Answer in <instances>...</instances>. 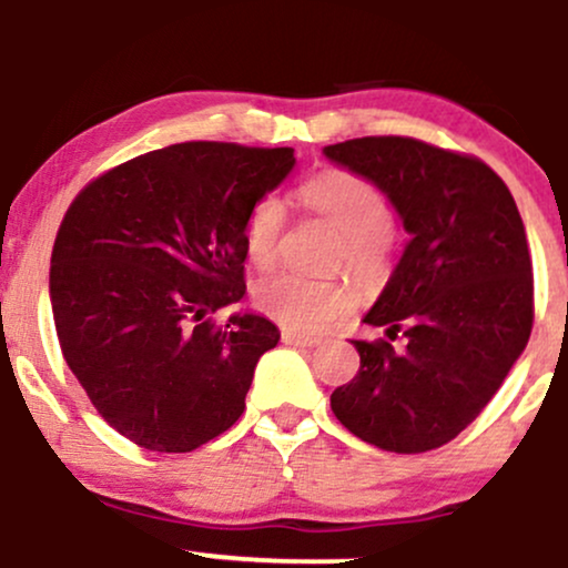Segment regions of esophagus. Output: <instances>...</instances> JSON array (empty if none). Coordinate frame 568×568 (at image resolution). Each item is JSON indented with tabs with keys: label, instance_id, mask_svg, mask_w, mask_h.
I'll return each mask as SVG.
<instances>
[{
	"label": "esophagus",
	"instance_id": "esophagus-1",
	"mask_svg": "<svg viewBox=\"0 0 568 568\" xmlns=\"http://www.w3.org/2000/svg\"><path fill=\"white\" fill-rule=\"evenodd\" d=\"M280 338H283L285 344H293V347H317V344H321V338L317 336L302 334V331H293V328L280 331Z\"/></svg>",
	"mask_w": 568,
	"mask_h": 568
}]
</instances>
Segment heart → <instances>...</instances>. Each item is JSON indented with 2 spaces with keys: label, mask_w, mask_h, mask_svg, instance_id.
Listing matches in <instances>:
<instances>
[{
  "label": "heart",
  "mask_w": 568,
  "mask_h": 568,
  "mask_svg": "<svg viewBox=\"0 0 568 568\" xmlns=\"http://www.w3.org/2000/svg\"><path fill=\"white\" fill-rule=\"evenodd\" d=\"M298 200L310 213L342 237L338 264H347L357 277L376 283L393 270L395 211L387 194L366 175L352 171H325L298 186ZM285 205L277 194H264L245 219V253L258 270H270L280 256L285 232ZM253 302L266 317L293 331L328 328L357 306V288L349 280H306L277 272L258 280Z\"/></svg>",
  "instance_id": "heart-1"
}]
</instances>
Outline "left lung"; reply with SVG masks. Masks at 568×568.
Segmentation results:
<instances>
[{
  "mask_svg": "<svg viewBox=\"0 0 568 568\" xmlns=\"http://www.w3.org/2000/svg\"><path fill=\"white\" fill-rule=\"evenodd\" d=\"M393 200L410 234L368 312L387 338H352L361 368L331 395L352 435L395 454L454 440L510 374L534 325V275L524 221L484 160L408 135L325 146ZM397 333L407 347L395 351Z\"/></svg>",
  "mask_w": 568,
  "mask_h": 568,
  "instance_id": "8db88e82",
  "label": "left lung"
}]
</instances>
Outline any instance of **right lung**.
<instances>
[{
    "label": "right lung",
    "mask_w": 568,
    "mask_h": 568,
    "mask_svg": "<svg viewBox=\"0 0 568 568\" xmlns=\"http://www.w3.org/2000/svg\"><path fill=\"white\" fill-rule=\"evenodd\" d=\"M293 162L291 146L173 143L69 205L50 258L58 342L103 422L139 448L194 452L243 416L280 331L213 315L243 298L247 211Z\"/></svg>",
    "instance_id": "right-lung-1"
}]
</instances>
